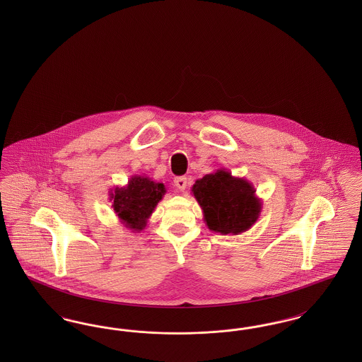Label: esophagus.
I'll use <instances>...</instances> for the list:
<instances>
[{
	"label": "esophagus",
	"mask_w": 362,
	"mask_h": 362,
	"mask_svg": "<svg viewBox=\"0 0 362 362\" xmlns=\"http://www.w3.org/2000/svg\"><path fill=\"white\" fill-rule=\"evenodd\" d=\"M173 186H175L176 189H180V191L186 189V187H187V177H185V176L176 177V179L173 180Z\"/></svg>",
	"instance_id": "34e87169"
}]
</instances>
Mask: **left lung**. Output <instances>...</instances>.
<instances>
[{"label":"left lung","instance_id":"1","mask_svg":"<svg viewBox=\"0 0 362 362\" xmlns=\"http://www.w3.org/2000/svg\"><path fill=\"white\" fill-rule=\"evenodd\" d=\"M191 192L204 213L207 228L221 235H240L258 221L262 199L244 177L225 170L195 180Z\"/></svg>","mask_w":362,"mask_h":362}]
</instances>
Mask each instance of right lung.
I'll return each instance as SVG.
<instances>
[{
    "mask_svg": "<svg viewBox=\"0 0 362 362\" xmlns=\"http://www.w3.org/2000/svg\"><path fill=\"white\" fill-rule=\"evenodd\" d=\"M167 192L163 183L148 176L134 175L126 186L110 191V201L119 223L133 232H141L148 224L157 204Z\"/></svg>",
    "mask_w": 362,
    "mask_h": 362,
    "instance_id": "1",
    "label": "right lung"
}]
</instances>
